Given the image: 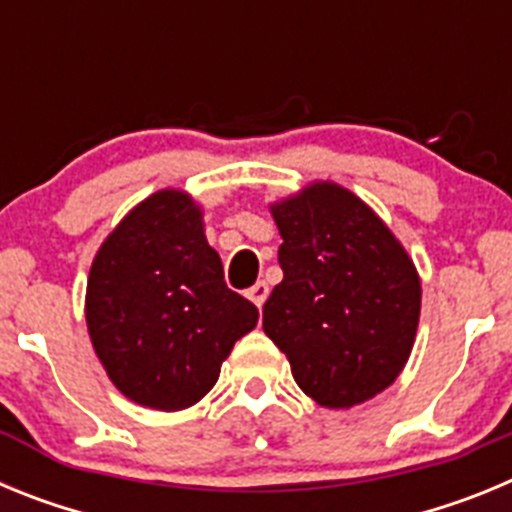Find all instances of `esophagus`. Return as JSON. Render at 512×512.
<instances>
[{
  "label": "esophagus",
  "mask_w": 512,
  "mask_h": 512,
  "mask_svg": "<svg viewBox=\"0 0 512 512\" xmlns=\"http://www.w3.org/2000/svg\"><path fill=\"white\" fill-rule=\"evenodd\" d=\"M266 297H269V284L266 282H256L251 289H248V300H251L256 307H264Z\"/></svg>",
  "instance_id": "esophagus-1"
}]
</instances>
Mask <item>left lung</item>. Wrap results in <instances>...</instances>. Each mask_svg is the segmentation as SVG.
Segmentation results:
<instances>
[{
    "mask_svg": "<svg viewBox=\"0 0 512 512\" xmlns=\"http://www.w3.org/2000/svg\"><path fill=\"white\" fill-rule=\"evenodd\" d=\"M284 279L264 305V333L323 408H354L405 369L420 318L413 259L372 207L315 182L269 207Z\"/></svg>",
    "mask_w": 512,
    "mask_h": 512,
    "instance_id": "8db88e82",
    "label": "left lung"
}]
</instances>
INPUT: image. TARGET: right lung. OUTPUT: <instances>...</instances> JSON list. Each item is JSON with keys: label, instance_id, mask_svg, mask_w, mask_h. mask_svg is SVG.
<instances>
[{"label": "right lung", "instance_id": "obj_1", "mask_svg": "<svg viewBox=\"0 0 512 512\" xmlns=\"http://www.w3.org/2000/svg\"><path fill=\"white\" fill-rule=\"evenodd\" d=\"M256 323L259 310L228 289L200 205L182 189L135 205L92 261L94 354L117 390L143 408L174 413L200 402Z\"/></svg>", "mask_w": 512, "mask_h": 512}]
</instances>
